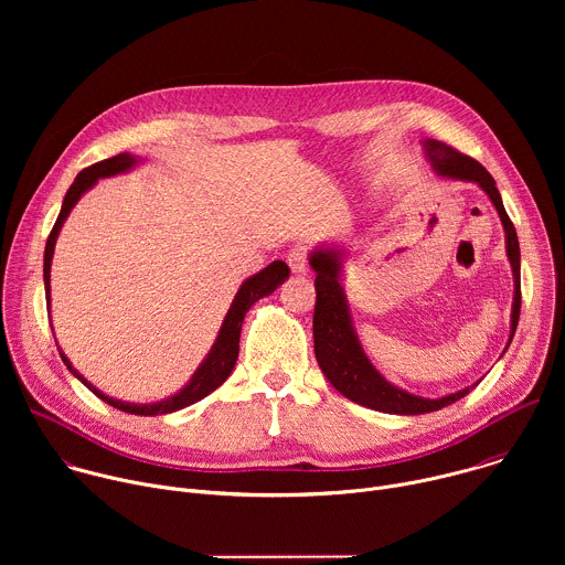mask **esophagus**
I'll return each instance as SVG.
<instances>
[{"mask_svg":"<svg viewBox=\"0 0 565 565\" xmlns=\"http://www.w3.org/2000/svg\"><path fill=\"white\" fill-rule=\"evenodd\" d=\"M306 257H308L306 246H295V248L288 253L286 262H288V266H290L292 273H306Z\"/></svg>","mask_w":565,"mask_h":565,"instance_id":"esophagus-1","label":"esophagus"}]
</instances>
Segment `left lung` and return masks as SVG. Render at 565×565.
Wrapping results in <instances>:
<instances>
[{"label": "left lung", "instance_id": "8db88e82", "mask_svg": "<svg viewBox=\"0 0 565 565\" xmlns=\"http://www.w3.org/2000/svg\"><path fill=\"white\" fill-rule=\"evenodd\" d=\"M423 145L431 168L440 177L476 183L490 196V201L494 203L501 216V223L505 230L508 259L514 273V303H512V331H510V342H512L519 327V315H521V250H519V236H516L514 223L510 221L503 207V199L497 190V183L492 174L482 168L478 160L460 153L451 145H445L431 138H427ZM342 259L344 255L335 248H317L310 255V266L317 273L315 277L317 299H315V312H312L315 358L321 373L329 377V382L344 397L358 402V405L369 407L373 412L397 414V416H418V414L438 412L451 405V402L465 397L478 382L456 393H449L445 397L429 399V397H420L405 388H399L380 375V371L366 358L358 340V333L353 329L347 295L340 284Z\"/></svg>", "mask_w": 565, "mask_h": 565}]
</instances>
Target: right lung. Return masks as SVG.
Here are the masks:
<instances>
[{
  "mask_svg": "<svg viewBox=\"0 0 565 565\" xmlns=\"http://www.w3.org/2000/svg\"><path fill=\"white\" fill-rule=\"evenodd\" d=\"M138 163V158L131 156V153H118V156H111V158H105L100 160V163L92 166V168H85L83 172H79L73 181V185L68 188V192L64 194V201H62V210L57 214V221L46 238V250H44V288H46V295L51 292V259H53V250H55V241H57V234L62 230V223L66 221L68 212L73 210V205L79 201V196H83L89 188H94L98 183V179H107V177H116V174H122L127 170H131L134 166ZM290 275V268L284 264V262H273L270 266H266L262 273L253 275L250 279H246L244 284H241L223 324H221V331L216 335V342L214 347L210 349L207 358L203 360V364L194 371L192 380L179 391L174 393L172 397H166L160 402H151V405H134V402H122V399H116V397H109L105 395L103 391H98L92 382H87L83 375H79L68 358L60 351V358L62 362L66 364V369L83 382L85 386H89V391H94L100 399H105L107 405L125 412V414H134V416H160V414H172V412H179V409H185L190 405H194V402L203 399L207 393H212L214 388H218L227 375L232 373L234 364H236V358H238V338H241V324H244V317L246 312L250 310V306L255 301H259L262 297L275 292V288L286 281ZM49 303H51V297H49Z\"/></svg>",
  "mask_w": 565,
  "mask_h": 565,
  "instance_id": "obj_1",
  "label": "right lung"
}]
</instances>
